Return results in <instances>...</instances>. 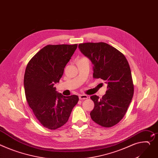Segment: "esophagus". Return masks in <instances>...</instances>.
I'll use <instances>...</instances> for the list:
<instances>
[{
	"label": "esophagus",
	"instance_id": "esophagus-1",
	"mask_svg": "<svg viewBox=\"0 0 158 158\" xmlns=\"http://www.w3.org/2000/svg\"><path fill=\"white\" fill-rule=\"evenodd\" d=\"M88 98H89V97H88L87 95H82V94H81V95H79V99H80V100L87 99H88Z\"/></svg>",
	"mask_w": 158,
	"mask_h": 158
}]
</instances>
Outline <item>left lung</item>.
Instances as JSON below:
<instances>
[{
  "instance_id": "left-lung-1",
  "label": "left lung",
  "mask_w": 158,
  "mask_h": 158,
  "mask_svg": "<svg viewBox=\"0 0 158 158\" xmlns=\"http://www.w3.org/2000/svg\"><path fill=\"white\" fill-rule=\"evenodd\" d=\"M78 47L94 65V78H101L107 84L102 98L90 97L94 102L91 118L101 127H111L124 117L134 92L128 60L123 54L104 42L83 43Z\"/></svg>"
}]
</instances>
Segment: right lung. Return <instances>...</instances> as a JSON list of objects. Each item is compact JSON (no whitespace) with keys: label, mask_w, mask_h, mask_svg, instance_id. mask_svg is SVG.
Instances as JSON below:
<instances>
[{"label":"right lung","mask_w":158,"mask_h":158,"mask_svg":"<svg viewBox=\"0 0 158 158\" xmlns=\"http://www.w3.org/2000/svg\"><path fill=\"white\" fill-rule=\"evenodd\" d=\"M77 46L47 45L27 66L24 76L27 101L36 118L48 129L56 130L63 126L78 102V95L64 96L54 87L62 77Z\"/></svg>","instance_id":"right-lung-1"}]
</instances>
